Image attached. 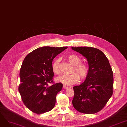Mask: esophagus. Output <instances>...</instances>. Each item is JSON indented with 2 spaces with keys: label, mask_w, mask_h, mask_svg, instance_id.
<instances>
[{
  "label": "esophagus",
  "mask_w": 127,
  "mask_h": 127,
  "mask_svg": "<svg viewBox=\"0 0 127 127\" xmlns=\"http://www.w3.org/2000/svg\"><path fill=\"white\" fill-rule=\"evenodd\" d=\"M63 88H64V89H68L69 87H67L66 85H63Z\"/></svg>",
  "instance_id": "1"
}]
</instances>
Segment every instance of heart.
<instances>
[{
    "label": "heart",
    "mask_w": 127,
    "mask_h": 127,
    "mask_svg": "<svg viewBox=\"0 0 127 127\" xmlns=\"http://www.w3.org/2000/svg\"><path fill=\"white\" fill-rule=\"evenodd\" d=\"M67 59L70 63L75 65L74 72H76L61 76L58 77V81L65 85H71L77 83L80 79V76L82 79L86 78L90 71L88 65L84 62H80L81 58L75 54H69L67 56ZM60 59H56L52 65V71L56 74L60 73Z\"/></svg>",
    "instance_id": "b5f03b06"
}]
</instances>
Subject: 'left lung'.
<instances>
[{
	"label": "left lung",
	"mask_w": 127,
	"mask_h": 127,
	"mask_svg": "<svg viewBox=\"0 0 127 127\" xmlns=\"http://www.w3.org/2000/svg\"><path fill=\"white\" fill-rule=\"evenodd\" d=\"M72 49L87 59L90 69L84 83L73 87V105L82 113H96L102 109L113 94V72L109 62L98 49L87 46Z\"/></svg>",
	"instance_id": "obj_1"
}]
</instances>
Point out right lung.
<instances>
[{
    "label": "right lung",
    "mask_w": 127,
    "mask_h": 127,
    "mask_svg": "<svg viewBox=\"0 0 127 127\" xmlns=\"http://www.w3.org/2000/svg\"><path fill=\"white\" fill-rule=\"evenodd\" d=\"M67 46H44L28 54L20 71L21 83L18 90L24 105L32 112L41 114L52 109L56 96L62 90V83H54L52 61ZM52 83L50 87L48 84Z\"/></svg>",
    "instance_id": "add662e5"
}]
</instances>
